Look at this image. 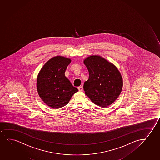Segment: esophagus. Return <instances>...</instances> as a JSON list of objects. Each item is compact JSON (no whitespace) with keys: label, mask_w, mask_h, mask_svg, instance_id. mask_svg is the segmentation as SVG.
<instances>
[{"label":"esophagus","mask_w":160,"mask_h":160,"mask_svg":"<svg viewBox=\"0 0 160 160\" xmlns=\"http://www.w3.org/2000/svg\"><path fill=\"white\" fill-rule=\"evenodd\" d=\"M78 89L79 91H80V92H82V91H83V88L82 87H79Z\"/></svg>","instance_id":"34e87169"}]
</instances>
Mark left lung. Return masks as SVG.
<instances>
[{"label":"left lung","instance_id":"1","mask_svg":"<svg viewBox=\"0 0 160 160\" xmlns=\"http://www.w3.org/2000/svg\"><path fill=\"white\" fill-rule=\"evenodd\" d=\"M83 63L89 77L84 83L86 95L97 105L110 106L118 98L123 87V79L117 67L102 56L94 55Z\"/></svg>","mask_w":160,"mask_h":160}]
</instances>
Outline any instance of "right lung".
I'll use <instances>...</instances> for the list:
<instances>
[{
  "label": "right lung",
  "mask_w": 160,
  "mask_h": 160,
  "mask_svg": "<svg viewBox=\"0 0 160 160\" xmlns=\"http://www.w3.org/2000/svg\"><path fill=\"white\" fill-rule=\"evenodd\" d=\"M71 62L64 56H54L43 65L37 78L39 96L50 108H59L65 106L78 90L72 86L65 76Z\"/></svg>",
  "instance_id": "right-lung-1"
}]
</instances>
